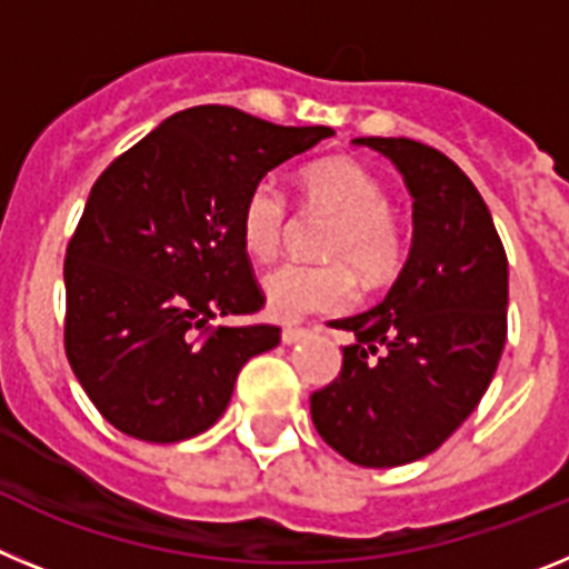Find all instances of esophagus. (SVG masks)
Listing matches in <instances>:
<instances>
[{"label": "esophagus", "mask_w": 569, "mask_h": 569, "mask_svg": "<svg viewBox=\"0 0 569 569\" xmlns=\"http://www.w3.org/2000/svg\"><path fill=\"white\" fill-rule=\"evenodd\" d=\"M308 333V325H284V328H281V341H284V345H296V341L305 339Z\"/></svg>", "instance_id": "esophagus-1"}]
</instances>
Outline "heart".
<instances>
[{
	"label": "heart",
	"instance_id": "heart-1",
	"mask_svg": "<svg viewBox=\"0 0 569 569\" xmlns=\"http://www.w3.org/2000/svg\"><path fill=\"white\" fill-rule=\"evenodd\" d=\"M308 210L333 219L321 256L336 264H279L261 279L268 313L279 321L336 313L356 299V273L381 281L401 268L407 239L401 219L387 204L385 184L353 159H321L301 173ZM290 224L288 196L276 179H259L239 213L241 244L253 259H273Z\"/></svg>",
	"mask_w": 569,
	"mask_h": 569
}]
</instances>
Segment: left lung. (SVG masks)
<instances>
[{
	"label": "left lung",
	"mask_w": 569,
	"mask_h": 569,
	"mask_svg": "<svg viewBox=\"0 0 569 569\" xmlns=\"http://www.w3.org/2000/svg\"><path fill=\"white\" fill-rule=\"evenodd\" d=\"M413 196V244L385 301L330 321L353 345L341 373L310 396L336 453L399 467L445 445L476 410L507 341V253L476 184L413 139L367 136Z\"/></svg>",
	"instance_id": "obj_1"
}]
</instances>
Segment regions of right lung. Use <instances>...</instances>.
I'll return each mask as SVG.
<instances>
[{
  "label": "right lung",
  "mask_w": 569,
  "mask_h": 569,
  "mask_svg": "<svg viewBox=\"0 0 569 569\" xmlns=\"http://www.w3.org/2000/svg\"><path fill=\"white\" fill-rule=\"evenodd\" d=\"M333 128H281L224 104L164 119L90 188L64 256V353L99 413L156 445L219 421L273 325L213 328L264 308L239 236L244 196Z\"/></svg>",
  "instance_id": "right-lung-1"
}]
</instances>
